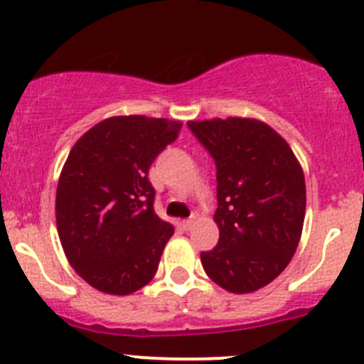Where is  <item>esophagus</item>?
I'll use <instances>...</instances> for the list:
<instances>
[{
	"instance_id": "34e87169",
	"label": "esophagus",
	"mask_w": 364,
	"mask_h": 364,
	"mask_svg": "<svg viewBox=\"0 0 364 364\" xmlns=\"http://www.w3.org/2000/svg\"><path fill=\"white\" fill-rule=\"evenodd\" d=\"M192 225H194V221H192V219H185V221H181V227L185 228V230H190V228H192Z\"/></svg>"
}]
</instances>
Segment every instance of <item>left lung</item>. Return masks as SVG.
<instances>
[{"mask_svg": "<svg viewBox=\"0 0 364 364\" xmlns=\"http://www.w3.org/2000/svg\"><path fill=\"white\" fill-rule=\"evenodd\" d=\"M218 166V247L201 252L206 276L232 294L267 287L296 254L306 210L301 163L254 117L188 121Z\"/></svg>", "mask_w": 364, "mask_h": 364, "instance_id": "left-lung-1", "label": "left lung"}]
</instances>
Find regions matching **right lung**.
<instances>
[{
  "label": "right lung",
  "mask_w": 364,
  "mask_h": 364,
  "mask_svg": "<svg viewBox=\"0 0 364 364\" xmlns=\"http://www.w3.org/2000/svg\"><path fill=\"white\" fill-rule=\"evenodd\" d=\"M178 119L112 116L72 146L55 190V225L70 267L90 287L129 296L152 281L174 227L154 212L149 168Z\"/></svg>",
  "instance_id": "add662e5"
}]
</instances>
